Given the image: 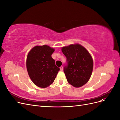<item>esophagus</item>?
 <instances>
[{"label": "esophagus", "mask_w": 120, "mask_h": 120, "mask_svg": "<svg viewBox=\"0 0 120 120\" xmlns=\"http://www.w3.org/2000/svg\"><path fill=\"white\" fill-rule=\"evenodd\" d=\"M60 68V71H62L63 70V66H61Z\"/></svg>", "instance_id": "34e87169"}]
</instances>
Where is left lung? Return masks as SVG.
<instances>
[{
	"label": "left lung",
	"mask_w": 120,
	"mask_h": 120,
	"mask_svg": "<svg viewBox=\"0 0 120 120\" xmlns=\"http://www.w3.org/2000/svg\"><path fill=\"white\" fill-rule=\"evenodd\" d=\"M61 50L67 57L64 71L68 82L75 88L85 85L93 69V59L89 52L79 44L63 47Z\"/></svg>",
	"instance_id": "8db88e82"
}]
</instances>
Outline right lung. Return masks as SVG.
I'll return each instance as SVG.
<instances>
[{"label":"right lung","mask_w":120,"mask_h":120,"mask_svg":"<svg viewBox=\"0 0 120 120\" xmlns=\"http://www.w3.org/2000/svg\"><path fill=\"white\" fill-rule=\"evenodd\" d=\"M54 49L44 45L35 46L29 52L26 68L29 76L34 84L40 88L49 86L55 79L60 68L52 57Z\"/></svg>","instance_id":"right-lung-1"}]
</instances>
